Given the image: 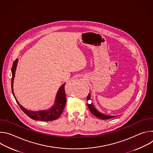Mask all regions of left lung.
<instances>
[{
	"mask_svg": "<svg viewBox=\"0 0 153 153\" xmlns=\"http://www.w3.org/2000/svg\"><path fill=\"white\" fill-rule=\"evenodd\" d=\"M90 96H91V94L90 93L88 94V97H87V100H91V98H90ZM88 108L90 111H91V113L94 115L96 117L100 119H102V120H106V119H111V118H113V117H114L115 116H108V115H105L103 113H100L98 110H97L96 108L94 107V106L93 105V103H88Z\"/></svg>",
	"mask_w": 153,
	"mask_h": 153,
	"instance_id": "1",
	"label": "left lung"
}]
</instances>
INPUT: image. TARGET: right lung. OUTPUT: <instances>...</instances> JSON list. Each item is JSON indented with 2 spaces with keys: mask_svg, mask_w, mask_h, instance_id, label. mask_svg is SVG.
<instances>
[{
  "mask_svg": "<svg viewBox=\"0 0 153 153\" xmlns=\"http://www.w3.org/2000/svg\"><path fill=\"white\" fill-rule=\"evenodd\" d=\"M18 59H16L13 62V66L11 68L12 72V78H11V90L14 96V94L13 92V80L15 76V71L17 67ZM65 83L62 85L60 88H59L57 94L56 95L55 104L50 109L47 110H42L39 111H32L27 110V109L21 106L20 103L18 102L16 99V102L20 106V109L25 113L29 117L33 120H41V121H52L56 120L58 119L60 116L62 114L63 109L65 108V104H66V94H65ZM15 98V96H14Z\"/></svg>",
  "mask_w": 153,
  "mask_h": 153,
  "instance_id": "1",
  "label": "right lung"
}]
</instances>
